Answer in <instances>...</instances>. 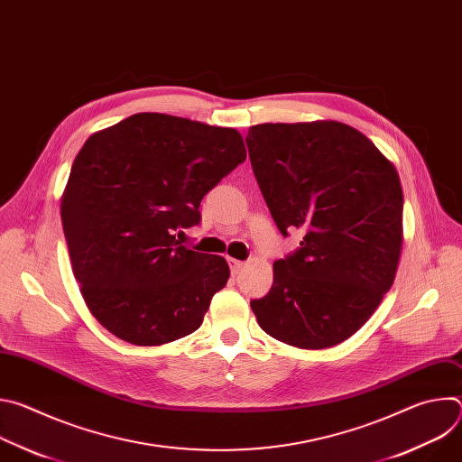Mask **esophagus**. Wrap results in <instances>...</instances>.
I'll return each mask as SVG.
<instances>
[{"label": "esophagus", "instance_id": "obj_1", "mask_svg": "<svg viewBox=\"0 0 462 462\" xmlns=\"http://www.w3.org/2000/svg\"><path fill=\"white\" fill-rule=\"evenodd\" d=\"M228 263H230V271H232V274L236 276V274H239L241 271H243V267H245V261H239V259H228Z\"/></svg>", "mask_w": 462, "mask_h": 462}]
</instances>
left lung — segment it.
I'll return each mask as SVG.
<instances>
[{
	"mask_svg": "<svg viewBox=\"0 0 462 462\" xmlns=\"http://www.w3.org/2000/svg\"><path fill=\"white\" fill-rule=\"evenodd\" d=\"M246 148L271 216L300 246L274 261L259 327L300 349L353 337L391 289L402 248L404 197L394 166L358 129L335 122L257 124Z\"/></svg>",
	"mask_w": 462,
	"mask_h": 462,
	"instance_id": "1",
	"label": "left lung"
}]
</instances>
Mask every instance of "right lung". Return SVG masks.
I'll list each match as a JSON object with an SVG mask.
<instances>
[{
    "label": "right lung",
    "mask_w": 462,
    "mask_h": 462,
    "mask_svg": "<svg viewBox=\"0 0 462 462\" xmlns=\"http://www.w3.org/2000/svg\"><path fill=\"white\" fill-rule=\"evenodd\" d=\"M245 159L239 131L162 113L86 141L60 212L80 292L109 333L161 346L199 328L230 269L175 236L201 223L203 197Z\"/></svg>",
    "instance_id": "1"
}]
</instances>
